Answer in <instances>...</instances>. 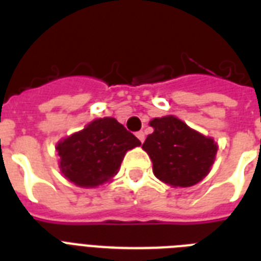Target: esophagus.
Segmentation results:
<instances>
[{
  "instance_id": "obj_1",
  "label": "esophagus",
  "mask_w": 261,
  "mask_h": 261,
  "mask_svg": "<svg viewBox=\"0 0 261 261\" xmlns=\"http://www.w3.org/2000/svg\"><path fill=\"white\" fill-rule=\"evenodd\" d=\"M137 138H138L141 142H143V141H145V133H143V131H138V133H137Z\"/></svg>"
}]
</instances>
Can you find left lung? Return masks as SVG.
<instances>
[{"label": "left lung", "instance_id": "obj_1", "mask_svg": "<svg viewBox=\"0 0 261 261\" xmlns=\"http://www.w3.org/2000/svg\"><path fill=\"white\" fill-rule=\"evenodd\" d=\"M150 126L154 131L147 135L142 149L160 180L173 187H191L210 172L218 149L213 139L174 116L153 119Z\"/></svg>", "mask_w": 261, "mask_h": 261}]
</instances>
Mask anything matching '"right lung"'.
I'll list each match as a JSON object with an SVG mask.
<instances>
[{"label":"right lung","mask_w":261,"mask_h":261,"mask_svg":"<svg viewBox=\"0 0 261 261\" xmlns=\"http://www.w3.org/2000/svg\"><path fill=\"white\" fill-rule=\"evenodd\" d=\"M134 134L114 118L96 119L58 143L61 171L80 187H96L116 174L127 150L139 146Z\"/></svg>","instance_id":"1"}]
</instances>
